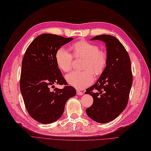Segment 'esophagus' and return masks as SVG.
<instances>
[{
    "mask_svg": "<svg viewBox=\"0 0 151 151\" xmlns=\"http://www.w3.org/2000/svg\"><path fill=\"white\" fill-rule=\"evenodd\" d=\"M77 94L78 95L81 96V95H83V93H82L80 90H77Z\"/></svg>",
    "mask_w": 151,
    "mask_h": 151,
    "instance_id": "34e87169",
    "label": "esophagus"
}]
</instances>
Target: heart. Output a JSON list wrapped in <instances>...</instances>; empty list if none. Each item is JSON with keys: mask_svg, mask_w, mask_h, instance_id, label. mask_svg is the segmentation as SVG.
<instances>
[{"mask_svg": "<svg viewBox=\"0 0 151 151\" xmlns=\"http://www.w3.org/2000/svg\"><path fill=\"white\" fill-rule=\"evenodd\" d=\"M74 55L77 58H85L83 71H72L66 76L67 82L73 87L83 89L90 85L96 76L101 74L104 70L107 58L106 54L99 50L96 45L90 42L81 40L72 46ZM57 65L64 72L69 71L73 64V55L64 47H60L55 55Z\"/></svg>", "mask_w": 151, "mask_h": 151, "instance_id": "1", "label": "heart"}]
</instances>
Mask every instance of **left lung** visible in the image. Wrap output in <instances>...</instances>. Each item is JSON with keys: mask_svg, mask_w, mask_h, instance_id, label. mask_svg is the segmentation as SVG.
Segmentation results:
<instances>
[{"mask_svg": "<svg viewBox=\"0 0 151 151\" xmlns=\"http://www.w3.org/2000/svg\"><path fill=\"white\" fill-rule=\"evenodd\" d=\"M95 40L105 43L107 63L96 82L86 90L85 94L93 98L86 113L96 122L104 124L117 118L125 109L133 76L130 56L116 37L104 34L90 39Z\"/></svg>", "mask_w": 151, "mask_h": 151, "instance_id": "left-lung-1", "label": "left lung"}]
</instances>
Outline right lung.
<instances>
[{
    "label": "right lung",
    "mask_w": 151,
    "mask_h": 151,
    "mask_svg": "<svg viewBox=\"0 0 151 151\" xmlns=\"http://www.w3.org/2000/svg\"><path fill=\"white\" fill-rule=\"evenodd\" d=\"M73 38L43 34L29 45L22 61L20 90L31 117L41 124H48L63 115L68 100L76 95L71 86L63 89L50 87L54 84L67 85L56 61V51Z\"/></svg>",
    "instance_id": "obj_1"
}]
</instances>
